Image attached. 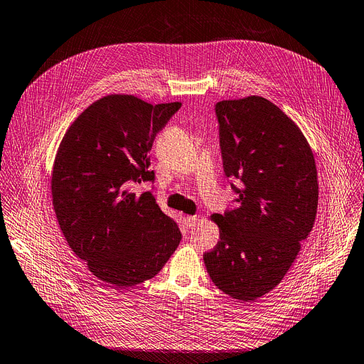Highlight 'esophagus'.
<instances>
[{
    "label": "esophagus",
    "instance_id": "obj_1",
    "mask_svg": "<svg viewBox=\"0 0 364 364\" xmlns=\"http://www.w3.org/2000/svg\"><path fill=\"white\" fill-rule=\"evenodd\" d=\"M197 221H198L197 216H186V218H185V224H186V227H190V228L196 227V225H197Z\"/></svg>",
    "mask_w": 364,
    "mask_h": 364
}]
</instances>
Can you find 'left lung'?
<instances>
[{
    "instance_id": "obj_1",
    "label": "left lung",
    "mask_w": 364,
    "mask_h": 364,
    "mask_svg": "<svg viewBox=\"0 0 364 364\" xmlns=\"http://www.w3.org/2000/svg\"><path fill=\"white\" fill-rule=\"evenodd\" d=\"M225 176L239 206L210 221L220 242L203 255L212 282L240 301L263 297L293 266L318 208L314 152L272 101L250 95L216 105Z\"/></svg>"
}]
</instances>
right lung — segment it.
I'll list each match as a JSON object with an SVG mask.
<instances>
[{
    "instance_id": "1",
    "label": "right lung",
    "mask_w": 364,
    "mask_h": 364,
    "mask_svg": "<svg viewBox=\"0 0 364 364\" xmlns=\"http://www.w3.org/2000/svg\"><path fill=\"white\" fill-rule=\"evenodd\" d=\"M179 107L110 94L86 107L58 146L50 178L58 224L73 252L107 285L154 278L182 239L151 191H129L154 181L148 152Z\"/></svg>"
}]
</instances>
